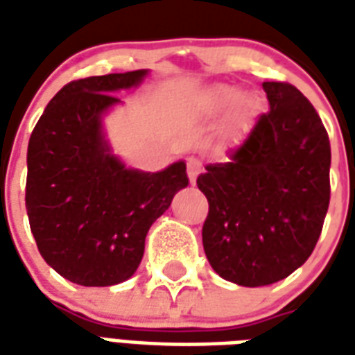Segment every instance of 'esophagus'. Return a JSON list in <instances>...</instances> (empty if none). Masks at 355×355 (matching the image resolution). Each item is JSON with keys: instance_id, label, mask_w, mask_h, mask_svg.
<instances>
[{"instance_id": "34e87169", "label": "esophagus", "mask_w": 355, "mask_h": 355, "mask_svg": "<svg viewBox=\"0 0 355 355\" xmlns=\"http://www.w3.org/2000/svg\"><path fill=\"white\" fill-rule=\"evenodd\" d=\"M201 171V162L200 157H188V178L190 182H196V177Z\"/></svg>"}]
</instances>
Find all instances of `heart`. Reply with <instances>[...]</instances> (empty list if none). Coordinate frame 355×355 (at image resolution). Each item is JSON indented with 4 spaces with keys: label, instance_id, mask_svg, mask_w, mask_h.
<instances>
[{
    "label": "heart",
    "instance_id": "obj_1",
    "mask_svg": "<svg viewBox=\"0 0 355 355\" xmlns=\"http://www.w3.org/2000/svg\"><path fill=\"white\" fill-rule=\"evenodd\" d=\"M239 101V94L234 91V89H218L213 94V102H215L218 108H224V106H230V104H236Z\"/></svg>",
    "mask_w": 355,
    "mask_h": 355
}]
</instances>
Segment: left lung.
Wrapping results in <instances>:
<instances>
[{"instance_id": "1", "label": "left lung", "mask_w": 355, "mask_h": 355, "mask_svg": "<svg viewBox=\"0 0 355 355\" xmlns=\"http://www.w3.org/2000/svg\"><path fill=\"white\" fill-rule=\"evenodd\" d=\"M262 87L270 110L228 162L209 163L196 180L209 201V264L243 287L272 285L308 261L331 198V144L312 102L287 81Z\"/></svg>"}]
</instances>
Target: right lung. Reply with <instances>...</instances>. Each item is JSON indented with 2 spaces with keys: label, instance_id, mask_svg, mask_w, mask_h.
Segmentation results:
<instances>
[{
  "label": "right lung",
  "instance_id": "add662e5",
  "mask_svg": "<svg viewBox=\"0 0 355 355\" xmlns=\"http://www.w3.org/2000/svg\"><path fill=\"white\" fill-rule=\"evenodd\" d=\"M144 76L135 70L70 81L51 98L28 142L30 230L45 262L78 285L129 279L150 226L188 186L184 162L152 175L125 169L102 139L101 116L119 102L112 93Z\"/></svg>",
  "mask_w": 355,
  "mask_h": 355
}]
</instances>
